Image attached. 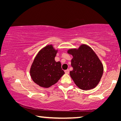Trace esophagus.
Returning a JSON list of instances; mask_svg holds the SVG:
<instances>
[{
  "label": "esophagus",
  "mask_w": 121,
  "mask_h": 121,
  "mask_svg": "<svg viewBox=\"0 0 121 121\" xmlns=\"http://www.w3.org/2000/svg\"><path fill=\"white\" fill-rule=\"evenodd\" d=\"M65 73H67V74H68V73H69V69H67V70H65Z\"/></svg>",
  "instance_id": "1"
}]
</instances>
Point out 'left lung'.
<instances>
[{
  "label": "left lung",
  "mask_w": 121,
  "mask_h": 121,
  "mask_svg": "<svg viewBox=\"0 0 121 121\" xmlns=\"http://www.w3.org/2000/svg\"><path fill=\"white\" fill-rule=\"evenodd\" d=\"M73 56L70 75L75 84L83 90L94 89L100 82L104 73L103 64L91 47L82 44L78 48H69Z\"/></svg>",
  "instance_id": "1"
}]
</instances>
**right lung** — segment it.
Here are the masks:
<instances>
[{
    "label": "right lung",
    "instance_id": "1",
    "mask_svg": "<svg viewBox=\"0 0 121 121\" xmlns=\"http://www.w3.org/2000/svg\"><path fill=\"white\" fill-rule=\"evenodd\" d=\"M58 52L52 44L44 47L35 58L30 69V74L35 83L39 86L48 88L58 82L65 74L60 61L55 57Z\"/></svg>",
    "mask_w": 121,
    "mask_h": 121
}]
</instances>
